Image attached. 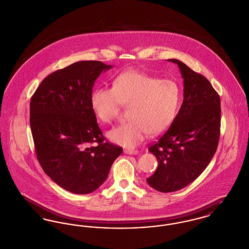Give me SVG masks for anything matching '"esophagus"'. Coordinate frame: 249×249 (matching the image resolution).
Returning <instances> with one entry per match:
<instances>
[{
    "mask_svg": "<svg viewBox=\"0 0 249 249\" xmlns=\"http://www.w3.org/2000/svg\"><path fill=\"white\" fill-rule=\"evenodd\" d=\"M124 152L127 155H137V154H139V151L135 149H125Z\"/></svg>",
    "mask_w": 249,
    "mask_h": 249,
    "instance_id": "34e87169",
    "label": "esophagus"
}]
</instances>
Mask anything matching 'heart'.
<instances>
[{"instance_id":"b5f03b06","label":"heart","mask_w":249,"mask_h":249,"mask_svg":"<svg viewBox=\"0 0 249 249\" xmlns=\"http://www.w3.org/2000/svg\"><path fill=\"white\" fill-rule=\"evenodd\" d=\"M181 90L174 80L160 79L139 71L118 75L112 89L97 88L90 95V105L101 122L111 124L122 106L128 107V121L107 132V138L124 147L138 145L148 133L165 131L177 116Z\"/></svg>"}]
</instances>
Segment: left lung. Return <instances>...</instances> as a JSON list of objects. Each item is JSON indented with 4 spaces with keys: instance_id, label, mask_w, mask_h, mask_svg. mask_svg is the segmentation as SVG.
I'll return each mask as SVG.
<instances>
[{
    "instance_id": "8db88e82",
    "label": "left lung",
    "mask_w": 249,
    "mask_h": 249,
    "mask_svg": "<svg viewBox=\"0 0 249 249\" xmlns=\"http://www.w3.org/2000/svg\"><path fill=\"white\" fill-rule=\"evenodd\" d=\"M184 79L182 106L171 126L149 152L158 160L146 179L161 193L176 192L196 180L215 154L221 125V102L210 81L178 59Z\"/></svg>"
}]
</instances>
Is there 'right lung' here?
<instances>
[{
    "instance_id": "1",
    "label": "right lung",
    "mask_w": 249,
    "mask_h": 249,
    "mask_svg": "<svg viewBox=\"0 0 249 249\" xmlns=\"http://www.w3.org/2000/svg\"><path fill=\"white\" fill-rule=\"evenodd\" d=\"M110 68L88 60L57 70L40 83L30 101L37 160L52 180L76 195L97 190L123 152L105 142L90 105L95 80Z\"/></svg>"
}]
</instances>
